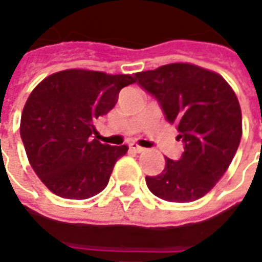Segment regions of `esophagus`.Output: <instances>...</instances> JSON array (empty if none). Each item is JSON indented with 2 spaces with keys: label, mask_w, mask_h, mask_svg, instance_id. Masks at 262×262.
<instances>
[{
  "label": "esophagus",
  "mask_w": 262,
  "mask_h": 262,
  "mask_svg": "<svg viewBox=\"0 0 262 262\" xmlns=\"http://www.w3.org/2000/svg\"><path fill=\"white\" fill-rule=\"evenodd\" d=\"M129 147L133 150V151H136V153H144L146 151V148L142 147V146H139V144H136V143H130V146Z\"/></svg>",
  "instance_id": "1"
}]
</instances>
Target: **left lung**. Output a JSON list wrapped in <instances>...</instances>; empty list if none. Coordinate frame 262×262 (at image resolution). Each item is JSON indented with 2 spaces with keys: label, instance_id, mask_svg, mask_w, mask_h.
<instances>
[{
  "label": "left lung",
  "instance_id": "left-lung-1",
  "mask_svg": "<svg viewBox=\"0 0 262 262\" xmlns=\"http://www.w3.org/2000/svg\"><path fill=\"white\" fill-rule=\"evenodd\" d=\"M174 123L184 143L181 157L165 159L161 174L146 177L148 189L168 202H192L214 187L236 154L242 139V109L222 75L188 63L136 73Z\"/></svg>",
  "mask_w": 262,
  "mask_h": 262
}]
</instances>
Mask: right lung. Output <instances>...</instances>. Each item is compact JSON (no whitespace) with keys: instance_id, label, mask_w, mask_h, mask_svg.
Instances as JSON below:
<instances>
[{"instance_id":"obj_1","label":"right lung","mask_w":262,"mask_h":262,"mask_svg":"<svg viewBox=\"0 0 262 262\" xmlns=\"http://www.w3.org/2000/svg\"><path fill=\"white\" fill-rule=\"evenodd\" d=\"M136 82L129 74L64 70L31 92L20 118V139L32 168L49 191L88 199L103 191L127 146L95 139L94 122L106 115L119 91Z\"/></svg>"}]
</instances>
